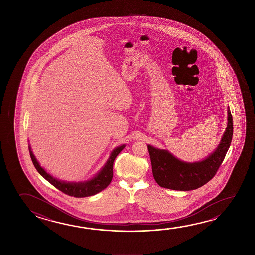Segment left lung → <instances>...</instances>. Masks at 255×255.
Listing matches in <instances>:
<instances>
[{
    "instance_id": "1",
    "label": "left lung",
    "mask_w": 255,
    "mask_h": 255,
    "mask_svg": "<svg viewBox=\"0 0 255 255\" xmlns=\"http://www.w3.org/2000/svg\"><path fill=\"white\" fill-rule=\"evenodd\" d=\"M233 136V118L228 108V126L220 145L206 159L196 163H185L174 157L169 151L148 145L152 172L160 187L188 191L200 188L216 174L230 148Z\"/></svg>"
}]
</instances>
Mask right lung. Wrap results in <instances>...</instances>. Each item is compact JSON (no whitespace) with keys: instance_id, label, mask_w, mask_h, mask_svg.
Wrapping results in <instances>:
<instances>
[{"instance_id":"1","label":"right lung","mask_w":255,"mask_h":255,"mask_svg":"<svg viewBox=\"0 0 255 255\" xmlns=\"http://www.w3.org/2000/svg\"><path fill=\"white\" fill-rule=\"evenodd\" d=\"M126 145L118 146L114 149L110 154L109 160L105 164L104 167L92 180L84 181V182H65L61 180H57L44 171L43 168L40 166L36 158L34 157L33 152L29 146V153L32 162L34 163V167L38 172L55 188H58L60 191L65 193L66 195L75 197H85V196H93L97 193L101 192L103 189L109 186L112 178H113V163L115 159L118 154L125 148Z\"/></svg>"}]
</instances>
